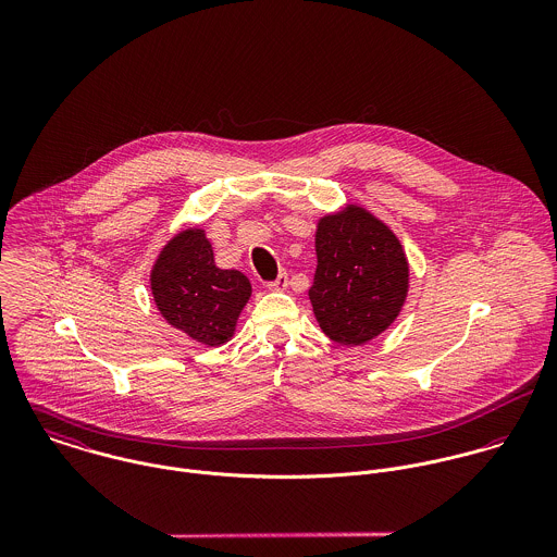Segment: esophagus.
Instances as JSON below:
<instances>
[{
	"label": "esophagus",
	"instance_id": "esophagus-1",
	"mask_svg": "<svg viewBox=\"0 0 557 557\" xmlns=\"http://www.w3.org/2000/svg\"><path fill=\"white\" fill-rule=\"evenodd\" d=\"M285 287H287V272H281L274 281L268 283V289H270V292H281V289H285Z\"/></svg>",
	"mask_w": 557,
	"mask_h": 557
}]
</instances>
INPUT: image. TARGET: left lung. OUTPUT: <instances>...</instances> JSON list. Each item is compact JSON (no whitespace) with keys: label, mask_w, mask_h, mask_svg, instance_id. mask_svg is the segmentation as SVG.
I'll list each match as a JSON object with an SVG mask.
<instances>
[{"label":"left lung","mask_w":557,"mask_h":557,"mask_svg":"<svg viewBox=\"0 0 557 557\" xmlns=\"http://www.w3.org/2000/svg\"><path fill=\"white\" fill-rule=\"evenodd\" d=\"M315 252L309 298L323 334L354 347L386 332L409 292V263L395 232L347 203L319 219Z\"/></svg>","instance_id":"left-lung-1"}]
</instances>
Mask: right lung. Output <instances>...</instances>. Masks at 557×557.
<instances>
[{
  "label": "right lung",
  "instance_id": "add662e5",
  "mask_svg": "<svg viewBox=\"0 0 557 557\" xmlns=\"http://www.w3.org/2000/svg\"><path fill=\"white\" fill-rule=\"evenodd\" d=\"M150 287L160 315L197 343H227L250 298V281L239 270H221L201 227L169 239L152 265Z\"/></svg>",
  "mask_w": 557,
  "mask_h": 557
}]
</instances>
